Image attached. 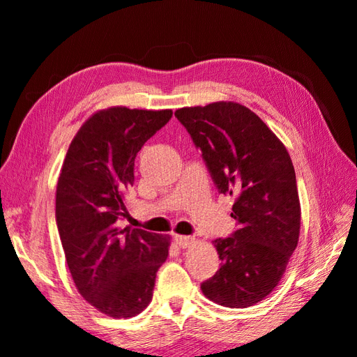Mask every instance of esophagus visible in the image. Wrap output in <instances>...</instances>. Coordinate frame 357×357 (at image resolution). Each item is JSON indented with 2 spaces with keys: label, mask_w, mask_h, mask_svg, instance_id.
Returning <instances> with one entry per match:
<instances>
[{
  "label": "esophagus",
  "mask_w": 357,
  "mask_h": 357,
  "mask_svg": "<svg viewBox=\"0 0 357 357\" xmlns=\"http://www.w3.org/2000/svg\"><path fill=\"white\" fill-rule=\"evenodd\" d=\"M174 242H176L181 248H189L193 243H195V238L190 237V236H179V234H174Z\"/></svg>",
  "instance_id": "obj_1"
}]
</instances>
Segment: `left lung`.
Wrapping results in <instances>:
<instances>
[{
	"instance_id": "8db88e82",
	"label": "left lung",
	"mask_w": 357,
	"mask_h": 357,
	"mask_svg": "<svg viewBox=\"0 0 357 357\" xmlns=\"http://www.w3.org/2000/svg\"><path fill=\"white\" fill-rule=\"evenodd\" d=\"M174 116L201 150L218 192L236 198L237 229L213 241L222 264L201 290L226 307L252 306L280 284L300 237L294 164L271 129L238 102L183 107Z\"/></svg>"
}]
</instances>
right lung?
I'll use <instances>...</instances> for the list:
<instances>
[{
    "label": "right lung",
    "mask_w": 357,
    "mask_h": 357,
    "mask_svg": "<svg viewBox=\"0 0 357 357\" xmlns=\"http://www.w3.org/2000/svg\"><path fill=\"white\" fill-rule=\"evenodd\" d=\"M170 109L109 107L93 114L71 140L56 190V223L77 291L114 319L140 314L153 298L170 236L120 229L125 190L145 142L172 119Z\"/></svg>",
    "instance_id": "right-lung-1"
}]
</instances>
